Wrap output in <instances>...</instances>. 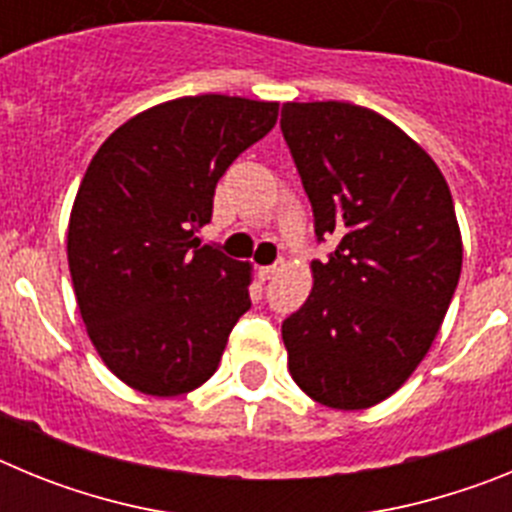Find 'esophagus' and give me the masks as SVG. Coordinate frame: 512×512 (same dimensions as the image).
<instances>
[{"mask_svg":"<svg viewBox=\"0 0 512 512\" xmlns=\"http://www.w3.org/2000/svg\"><path fill=\"white\" fill-rule=\"evenodd\" d=\"M277 271H279L277 264H274V266H259V279H261V282H266V279L274 277Z\"/></svg>","mask_w":512,"mask_h":512,"instance_id":"esophagus-1","label":"esophagus"}]
</instances>
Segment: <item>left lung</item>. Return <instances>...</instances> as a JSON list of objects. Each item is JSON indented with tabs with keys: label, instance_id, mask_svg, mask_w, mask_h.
Here are the masks:
<instances>
[{
	"label": "left lung",
	"instance_id": "obj_1",
	"mask_svg": "<svg viewBox=\"0 0 512 512\" xmlns=\"http://www.w3.org/2000/svg\"><path fill=\"white\" fill-rule=\"evenodd\" d=\"M282 133L315 233L336 241L282 323L289 374L325 408H372L431 351L459 284L449 184L405 130L361 104L287 102Z\"/></svg>",
	"mask_w": 512,
	"mask_h": 512
}]
</instances>
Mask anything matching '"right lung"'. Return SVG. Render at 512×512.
Returning <instances> with one entry per match:
<instances>
[{
    "mask_svg": "<svg viewBox=\"0 0 512 512\" xmlns=\"http://www.w3.org/2000/svg\"><path fill=\"white\" fill-rule=\"evenodd\" d=\"M279 102L197 94L138 112L81 179L66 253L99 359L133 390L176 397L215 374L251 307L253 266L200 246L217 179L277 125Z\"/></svg>",
    "mask_w": 512,
    "mask_h": 512,
    "instance_id": "1",
    "label": "right lung"
}]
</instances>
